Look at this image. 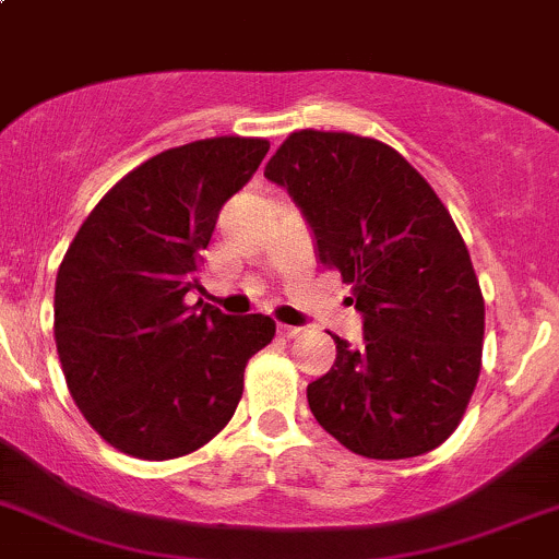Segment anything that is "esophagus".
Masks as SVG:
<instances>
[{
    "instance_id": "esophagus-1",
    "label": "esophagus",
    "mask_w": 559,
    "mask_h": 559,
    "mask_svg": "<svg viewBox=\"0 0 559 559\" xmlns=\"http://www.w3.org/2000/svg\"><path fill=\"white\" fill-rule=\"evenodd\" d=\"M302 326H289V323H278V334L286 336V340H294V336L302 334Z\"/></svg>"
}]
</instances>
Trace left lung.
I'll return each instance as SVG.
<instances>
[{"label":"left lung","mask_w":559,"mask_h":559,"mask_svg":"<svg viewBox=\"0 0 559 559\" xmlns=\"http://www.w3.org/2000/svg\"><path fill=\"white\" fill-rule=\"evenodd\" d=\"M310 223L318 260L353 286L364 347L308 384L318 425L369 459H411L459 427L480 377L486 302L449 210L373 138L299 130L265 167Z\"/></svg>","instance_id":"left-lung-1"}]
</instances>
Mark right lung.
I'll use <instances>...</instances> for the list:
<instances>
[{
	"instance_id": "add662e5",
	"label": "right lung",
	"mask_w": 559,
	"mask_h": 559,
	"mask_svg": "<svg viewBox=\"0 0 559 559\" xmlns=\"http://www.w3.org/2000/svg\"><path fill=\"white\" fill-rule=\"evenodd\" d=\"M262 138L169 148L97 201L60 262L55 345L84 419L114 449L164 462L206 445L236 414L249 358L275 321L186 305L219 210L251 180Z\"/></svg>"
}]
</instances>
